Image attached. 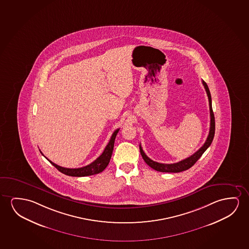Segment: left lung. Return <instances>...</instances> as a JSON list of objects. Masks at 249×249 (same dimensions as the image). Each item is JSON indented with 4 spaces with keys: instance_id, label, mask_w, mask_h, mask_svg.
Wrapping results in <instances>:
<instances>
[{
    "instance_id": "obj_1",
    "label": "left lung",
    "mask_w": 249,
    "mask_h": 249,
    "mask_svg": "<svg viewBox=\"0 0 249 249\" xmlns=\"http://www.w3.org/2000/svg\"><path fill=\"white\" fill-rule=\"evenodd\" d=\"M202 84L206 89V93L208 96V99H209V106H210V116H211V123H210V131L208 137L206 139L205 144L202 145L201 147L198 149L197 152H195V154L190 156L188 159H183L180 162H176V163H160V162H155L151 159H149L147 156L145 155L143 149L141 147L140 144V151H141V154L142 158L144 160V162L147 163L148 165L152 168L153 170L159 171V172H168V173H178V172H181L184 170H187L191 168L192 166L195 164V162L198 161V159L201 157L202 154L206 152V149L209 147L214 138V134H215V117H214V114H213V106H212V97H211V93H210L209 88L207 84L202 80Z\"/></svg>"
}]
</instances>
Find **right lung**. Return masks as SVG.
<instances>
[{"instance_id": "obj_1", "label": "right lung", "mask_w": 249, "mask_h": 249, "mask_svg": "<svg viewBox=\"0 0 249 249\" xmlns=\"http://www.w3.org/2000/svg\"><path fill=\"white\" fill-rule=\"evenodd\" d=\"M119 130V128H118L113 133L111 138L109 140V142L106 145L105 151L102 153L101 155L99 156L94 162L88 164V165L85 166V167H81V168H78V169H69V168H64V167L57 165L54 162H51V160H49L47 158L46 159L60 172L65 174L69 177H87V176H92V175L100 173V172L105 170V168L108 166V162L110 161L112 152H113V149H114L115 137H116V134H118ZM40 152H41V151H40Z\"/></svg>"}]
</instances>
